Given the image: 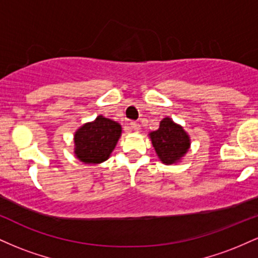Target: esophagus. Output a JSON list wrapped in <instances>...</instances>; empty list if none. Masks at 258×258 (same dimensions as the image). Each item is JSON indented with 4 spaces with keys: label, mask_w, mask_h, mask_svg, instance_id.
Returning <instances> with one entry per match:
<instances>
[{
    "label": "esophagus",
    "mask_w": 258,
    "mask_h": 258,
    "mask_svg": "<svg viewBox=\"0 0 258 258\" xmlns=\"http://www.w3.org/2000/svg\"><path fill=\"white\" fill-rule=\"evenodd\" d=\"M130 126H131V128H132L135 132H138L139 130H141V125H139L138 122H135V121H132V122L130 123Z\"/></svg>",
    "instance_id": "34e87169"
}]
</instances>
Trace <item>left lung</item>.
Masks as SVG:
<instances>
[{
	"label": "left lung",
	"mask_w": 258,
	"mask_h": 258,
	"mask_svg": "<svg viewBox=\"0 0 258 258\" xmlns=\"http://www.w3.org/2000/svg\"><path fill=\"white\" fill-rule=\"evenodd\" d=\"M149 138L160 161L165 165H173L185 156L190 148V137L182 126L171 117L160 121L156 131L149 132Z\"/></svg>",
	"instance_id": "1"
}]
</instances>
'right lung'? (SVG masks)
<instances>
[{
  "mask_svg": "<svg viewBox=\"0 0 258 258\" xmlns=\"http://www.w3.org/2000/svg\"><path fill=\"white\" fill-rule=\"evenodd\" d=\"M122 133L116 121L98 115L79 127L74 135V154L86 165H98L110 158Z\"/></svg>",
  "mask_w": 258,
  "mask_h": 258,
  "instance_id": "right-lung-1",
  "label": "right lung"
}]
</instances>
